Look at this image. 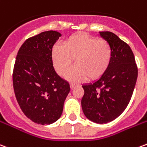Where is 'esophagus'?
I'll use <instances>...</instances> for the list:
<instances>
[{"mask_svg": "<svg viewBox=\"0 0 147 147\" xmlns=\"http://www.w3.org/2000/svg\"><path fill=\"white\" fill-rule=\"evenodd\" d=\"M76 86H77V84H76V83H71L70 84L71 89H74V88H75Z\"/></svg>", "mask_w": 147, "mask_h": 147, "instance_id": "34e87169", "label": "esophagus"}]
</instances>
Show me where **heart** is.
I'll use <instances>...</instances> for the list:
<instances>
[{"mask_svg":"<svg viewBox=\"0 0 147 147\" xmlns=\"http://www.w3.org/2000/svg\"><path fill=\"white\" fill-rule=\"evenodd\" d=\"M51 59L55 70L65 76L75 60L76 66L67 78L72 81L99 80L108 70L112 60V49L106 40L97 38L87 33L67 37L61 45L52 49Z\"/></svg>","mask_w":147,"mask_h":147,"instance_id":"b5f03b06","label":"heart"}]
</instances>
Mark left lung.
Instances as JSON below:
<instances>
[{
  "label": "left lung",
  "mask_w": 147,
  "mask_h": 147,
  "mask_svg": "<svg viewBox=\"0 0 147 147\" xmlns=\"http://www.w3.org/2000/svg\"><path fill=\"white\" fill-rule=\"evenodd\" d=\"M100 35L112 49L110 65L95 83L83 85L81 105L87 119L106 123L117 118L127 108L136 86L138 67L126 42L109 31H102Z\"/></svg>",
  "instance_id": "1"
}]
</instances>
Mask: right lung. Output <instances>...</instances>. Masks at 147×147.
Listing matches in <instances>:
<instances>
[{
    "mask_svg": "<svg viewBox=\"0 0 147 147\" xmlns=\"http://www.w3.org/2000/svg\"><path fill=\"white\" fill-rule=\"evenodd\" d=\"M61 34L42 32L27 39L18 51L12 81L16 100L33 122L50 124L61 117L70 85L53 66V46Z\"/></svg>",
    "mask_w": 147,
    "mask_h": 147,
    "instance_id": "obj_1",
    "label": "right lung"
}]
</instances>
